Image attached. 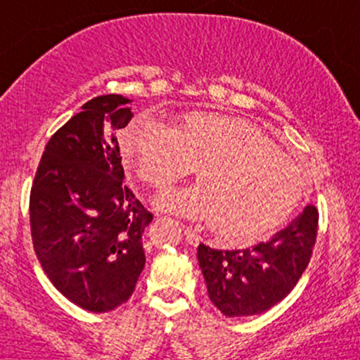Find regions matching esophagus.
Wrapping results in <instances>:
<instances>
[{"mask_svg":"<svg viewBox=\"0 0 360 360\" xmlns=\"http://www.w3.org/2000/svg\"><path fill=\"white\" fill-rule=\"evenodd\" d=\"M184 235H186V240L191 243V245H196V243L201 240V237L198 235L196 230L189 229V226H186V229H184Z\"/></svg>","mask_w":360,"mask_h":360,"instance_id":"esophagus-1","label":"esophagus"}]
</instances>
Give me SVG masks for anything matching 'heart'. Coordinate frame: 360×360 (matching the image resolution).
<instances>
[{"instance_id": "heart-1", "label": "heart", "mask_w": 360, "mask_h": 360, "mask_svg": "<svg viewBox=\"0 0 360 360\" xmlns=\"http://www.w3.org/2000/svg\"><path fill=\"white\" fill-rule=\"evenodd\" d=\"M123 157L154 188L191 176L201 184L164 193L159 206L184 217L214 220L229 235L262 232L292 212L304 188L298 164L245 120L191 113L176 130L137 117L122 134Z\"/></svg>"}]
</instances>
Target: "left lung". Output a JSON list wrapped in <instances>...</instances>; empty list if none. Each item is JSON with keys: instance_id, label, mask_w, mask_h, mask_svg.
I'll return each mask as SVG.
<instances>
[{"instance_id": "1", "label": "left lung", "mask_w": 360, "mask_h": 360, "mask_svg": "<svg viewBox=\"0 0 360 360\" xmlns=\"http://www.w3.org/2000/svg\"><path fill=\"white\" fill-rule=\"evenodd\" d=\"M318 233L313 205L272 238L247 249L218 250L200 243L198 262L212 303L226 316H252L278 304L296 286Z\"/></svg>"}]
</instances>
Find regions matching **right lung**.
Segmentation results:
<instances>
[{
	"mask_svg": "<svg viewBox=\"0 0 360 360\" xmlns=\"http://www.w3.org/2000/svg\"><path fill=\"white\" fill-rule=\"evenodd\" d=\"M127 103L120 94L84 103L47 142L30 191L37 259L65 298L94 313L125 303L146 266L152 213L123 183L117 140L131 120Z\"/></svg>",
	"mask_w": 360,
	"mask_h": 360,
	"instance_id": "right-lung-1",
	"label": "right lung"
}]
</instances>
